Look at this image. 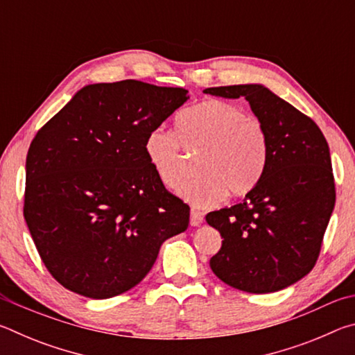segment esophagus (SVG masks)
Masks as SVG:
<instances>
[{"instance_id": "obj_1", "label": "esophagus", "mask_w": 355, "mask_h": 355, "mask_svg": "<svg viewBox=\"0 0 355 355\" xmlns=\"http://www.w3.org/2000/svg\"><path fill=\"white\" fill-rule=\"evenodd\" d=\"M203 222V213L197 211V209H192L191 211V219H189V224L192 227H199Z\"/></svg>"}]
</instances>
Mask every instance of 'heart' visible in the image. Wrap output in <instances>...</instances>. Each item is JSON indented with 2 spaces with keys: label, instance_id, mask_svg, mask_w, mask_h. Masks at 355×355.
<instances>
[{
  "label": "heart",
  "instance_id": "heart-1",
  "mask_svg": "<svg viewBox=\"0 0 355 355\" xmlns=\"http://www.w3.org/2000/svg\"><path fill=\"white\" fill-rule=\"evenodd\" d=\"M197 149L200 172L178 187L177 194L196 208H211L225 199L245 196L255 188L268 161V137L257 117L222 100L200 101L175 119V133L156 128L144 144L155 175L175 189L184 173L181 150Z\"/></svg>",
  "mask_w": 355,
  "mask_h": 355
}]
</instances>
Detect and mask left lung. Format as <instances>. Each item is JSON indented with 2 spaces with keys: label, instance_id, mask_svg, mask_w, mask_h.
Instances as JSON below:
<instances>
[{
  "label": "left lung",
  "instance_id": "left-lung-1",
  "mask_svg": "<svg viewBox=\"0 0 355 355\" xmlns=\"http://www.w3.org/2000/svg\"><path fill=\"white\" fill-rule=\"evenodd\" d=\"M244 97L268 137L260 182L241 203L207 214L220 233L213 272L236 290L263 294L296 284L313 269L335 205L329 146L309 116L261 84L208 87Z\"/></svg>",
  "mask_w": 355,
  "mask_h": 355
}]
</instances>
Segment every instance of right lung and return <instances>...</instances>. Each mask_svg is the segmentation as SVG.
I'll return each mask as SVG.
<instances>
[{"instance_id": "add662e5", "label": "right lung", "mask_w": 355, "mask_h": 355, "mask_svg": "<svg viewBox=\"0 0 355 355\" xmlns=\"http://www.w3.org/2000/svg\"><path fill=\"white\" fill-rule=\"evenodd\" d=\"M183 87L91 84L42 127L26 156L23 216L53 277L81 296L131 290L189 207L150 167L144 144L189 97Z\"/></svg>"}]
</instances>
